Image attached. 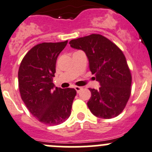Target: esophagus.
I'll use <instances>...</instances> for the list:
<instances>
[{"instance_id": "1", "label": "esophagus", "mask_w": 152, "mask_h": 152, "mask_svg": "<svg viewBox=\"0 0 152 152\" xmlns=\"http://www.w3.org/2000/svg\"><path fill=\"white\" fill-rule=\"evenodd\" d=\"M75 90L76 91V92L77 93H79V91H81V90L82 89V87H79V86H75L74 87Z\"/></svg>"}]
</instances>
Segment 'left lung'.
<instances>
[{"label": "left lung", "mask_w": 152, "mask_h": 152, "mask_svg": "<svg viewBox=\"0 0 152 152\" xmlns=\"http://www.w3.org/2000/svg\"><path fill=\"white\" fill-rule=\"evenodd\" d=\"M69 44L85 53L90 70L101 85L98 90L89 88L91 96L88 106L91 113L103 119L117 117L132 92V74L123 51L99 34L73 39Z\"/></svg>", "instance_id": "1"}]
</instances>
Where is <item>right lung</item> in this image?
<instances>
[{"mask_svg":"<svg viewBox=\"0 0 152 152\" xmlns=\"http://www.w3.org/2000/svg\"><path fill=\"white\" fill-rule=\"evenodd\" d=\"M67 41L44 42L25 55L18 70V87L22 100L32 116L48 126L61 124L69 118L74 88H57L53 83L56 64Z\"/></svg>","mask_w":152,"mask_h":152,"instance_id":"1","label":"right lung"}]
</instances>
